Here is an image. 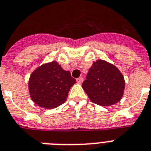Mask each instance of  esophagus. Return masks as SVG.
<instances>
[{"instance_id":"1","label":"esophagus","mask_w":151,"mask_h":151,"mask_svg":"<svg viewBox=\"0 0 151 151\" xmlns=\"http://www.w3.org/2000/svg\"><path fill=\"white\" fill-rule=\"evenodd\" d=\"M83 78H82V77H80V78H78V79H77V81H78V83H81L82 82H83Z\"/></svg>"}]
</instances>
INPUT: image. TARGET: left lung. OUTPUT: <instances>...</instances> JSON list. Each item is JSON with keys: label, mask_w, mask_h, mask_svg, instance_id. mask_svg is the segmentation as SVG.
<instances>
[{"label": "left lung", "mask_w": 151, "mask_h": 151, "mask_svg": "<svg viewBox=\"0 0 151 151\" xmlns=\"http://www.w3.org/2000/svg\"><path fill=\"white\" fill-rule=\"evenodd\" d=\"M82 87L93 103L111 106L121 101L124 95V76L114 65L103 60L93 62Z\"/></svg>", "instance_id": "left-lung-1"}]
</instances>
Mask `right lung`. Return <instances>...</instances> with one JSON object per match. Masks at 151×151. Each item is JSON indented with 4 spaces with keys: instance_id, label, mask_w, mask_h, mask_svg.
<instances>
[{
    "instance_id": "1",
    "label": "right lung",
    "mask_w": 151,
    "mask_h": 151,
    "mask_svg": "<svg viewBox=\"0 0 151 151\" xmlns=\"http://www.w3.org/2000/svg\"><path fill=\"white\" fill-rule=\"evenodd\" d=\"M76 80L56 61L44 64L33 72L29 79V92L32 101L45 109L59 107L66 101Z\"/></svg>"
}]
</instances>
